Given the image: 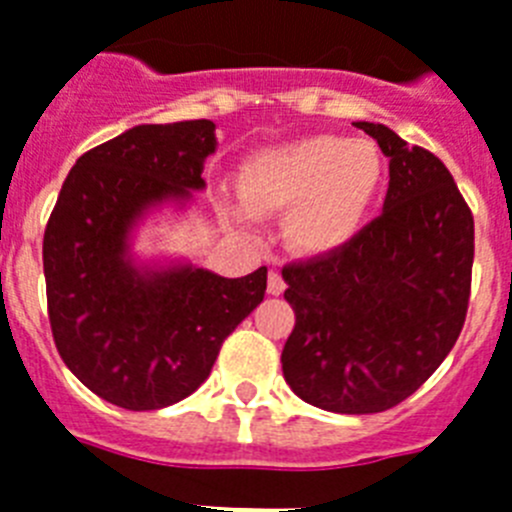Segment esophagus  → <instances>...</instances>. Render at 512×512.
Wrapping results in <instances>:
<instances>
[{"label":"esophagus","instance_id":"1","mask_svg":"<svg viewBox=\"0 0 512 512\" xmlns=\"http://www.w3.org/2000/svg\"><path fill=\"white\" fill-rule=\"evenodd\" d=\"M283 289H286V283H283L281 273H278V270H270V273H268V294L278 296V294H283Z\"/></svg>","mask_w":512,"mask_h":512}]
</instances>
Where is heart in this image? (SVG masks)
<instances>
[{"mask_svg":"<svg viewBox=\"0 0 512 512\" xmlns=\"http://www.w3.org/2000/svg\"><path fill=\"white\" fill-rule=\"evenodd\" d=\"M385 161L369 140L299 137L270 145L244 163L239 197L255 216L283 213V236L309 257L333 255L359 234L380 195ZM234 221L244 210L226 208Z\"/></svg>","mask_w":512,"mask_h":512,"instance_id":"1","label":"heart"}]
</instances>
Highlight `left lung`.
Wrapping results in <instances>:
<instances>
[{
	"instance_id": "8db88e82",
	"label": "left lung",
	"mask_w": 512,
	"mask_h": 512,
	"mask_svg": "<svg viewBox=\"0 0 512 512\" xmlns=\"http://www.w3.org/2000/svg\"><path fill=\"white\" fill-rule=\"evenodd\" d=\"M390 161L382 213L333 255L283 268L296 325L283 377L333 414L406 401L450 354L471 294L474 216L445 163L385 124L356 122Z\"/></svg>"
}]
</instances>
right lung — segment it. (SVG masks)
<instances>
[{
    "mask_svg": "<svg viewBox=\"0 0 512 512\" xmlns=\"http://www.w3.org/2000/svg\"><path fill=\"white\" fill-rule=\"evenodd\" d=\"M210 119L137 124L77 158L44 234L49 322L59 356L98 398L156 411L195 393L221 343L263 302L268 268L223 278L132 252L156 210H187L216 153Z\"/></svg>",
    "mask_w": 512,
    "mask_h": 512,
    "instance_id": "1",
    "label": "right lung"
}]
</instances>
